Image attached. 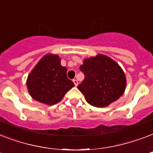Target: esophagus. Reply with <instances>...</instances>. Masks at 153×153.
<instances>
[{
	"label": "esophagus",
	"mask_w": 153,
	"mask_h": 153,
	"mask_svg": "<svg viewBox=\"0 0 153 153\" xmlns=\"http://www.w3.org/2000/svg\"><path fill=\"white\" fill-rule=\"evenodd\" d=\"M73 82H74V83L75 86H78V83H79V82H78V80H76V79H73Z\"/></svg>",
	"instance_id": "1"
}]
</instances>
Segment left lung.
Here are the masks:
<instances>
[{
  "mask_svg": "<svg viewBox=\"0 0 153 153\" xmlns=\"http://www.w3.org/2000/svg\"><path fill=\"white\" fill-rule=\"evenodd\" d=\"M79 69L85 79L78 89L91 105L107 106L123 94L126 75L120 66L110 58L98 55L86 59Z\"/></svg>",
  "mask_w": 153,
  "mask_h": 153,
  "instance_id": "left-lung-1",
  "label": "left lung"
}]
</instances>
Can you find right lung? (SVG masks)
Masks as SVG:
<instances>
[{"label":"right lung","mask_w":153,"mask_h":153,"mask_svg":"<svg viewBox=\"0 0 153 153\" xmlns=\"http://www.w3.org/2000/svg\"><path fill=\"white\" fill-rule=\"evenodd\" d=\"M67 68L60 64L58 55H45L27 77L30 95L47 105L60 102L65 94L74 86V82L67 78Z\"/></svg>","instance_id":"1"}]
</instances>
